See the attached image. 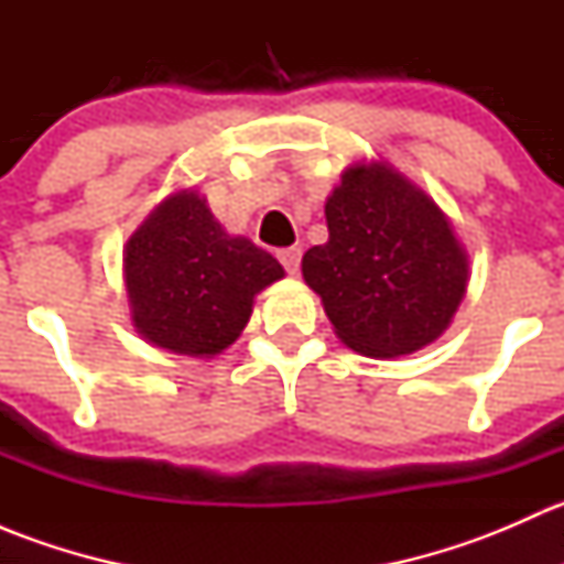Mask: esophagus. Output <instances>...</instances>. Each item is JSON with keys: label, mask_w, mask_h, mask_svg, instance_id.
I'll list each match as a JSON object with an SVG mask.
<instances>
[{"label": "esophagus", "mask_w": 564, "mask_h": 564, "mask_svg": "<svg viewBox=\"0 0 564 564\" xmlns=\"http://www.w3.org/2000/svg\"><path fill=\"white\" fill-rule=\"evenodd\" d=\"M300 256H303V250H300L297 246H294V248H283V250H278V261H281L283 270H286L289 275H294V272L300 270Z\"/></svg>", "instance_id": "34e87169"}]
</instances>
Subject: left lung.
I'll return each instance as SVG.
<instances>
[{
	"label": "left lung",
	"mask_w": 564,
	"mask_h": 564,
	"mask_svg": "<svg viewBox=\"0 0 564 564\" xmlns=\"http://www.w3.org/2000/svg\"><path fill=\"white\" fill-rule=\"evenodd\" d=\"M329 240L303 256L335 335L366 357H401L440 338L469 261L434 198L384 161L351 163L324 204Z\"/></svg>",
	"instance_id": "left-lung-1"
}]
</instances>
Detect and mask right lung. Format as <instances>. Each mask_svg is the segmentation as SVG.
Here are the masks:
<instances>
[{
    "label": "right lung",
    "instance_id": "add662e5",
    "mask_svg": "<svg viewBox=\"0 0 564 564\" xmlns=\"http://www.w3.org/2000/svg\"><path fill=\"white\" fill-rule=\"evenodd\" d=\"M281 278L278 259L226 235L196 191L158 204L124 248L135 333L174 355H220L246 329L256 294Z\"/></svg>",
    "mask_w": 564,
    "mask_h": 564
}]
</instances>
